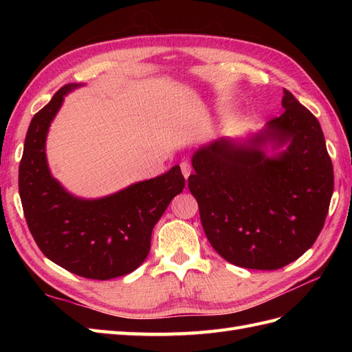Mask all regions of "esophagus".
<instances>
[{
  "label": "esophagus",
  "instance_id": "obj_1",
  "mask_svg": "<svg viewBox=\"0 0 352 352\" xmlns=\"http://www.w3.org/2000/svg\"><path fill=\"white\" fill-rule=\"evenodd\" d=\"M180 170H182L185 179H188L190 172H192V166H190L188 162H182V163H180Z\"/></svg>",
  "mask_w": 352,
  "mask_h": 352
}]
</instances>
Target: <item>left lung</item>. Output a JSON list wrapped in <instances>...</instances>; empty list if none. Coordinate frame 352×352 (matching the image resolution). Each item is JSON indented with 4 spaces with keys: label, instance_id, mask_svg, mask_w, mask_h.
<instances>
[{
    "label": "left lung",
    "instance_id": "obj_1",
    "mask_svg": "<svg viewBox=\"0 0 352 352\" xmlns=\"http://www.w3.org/2000/svg\"><path fill=\"white\" fill-rule=\"evenodd\" d=\"M283 114L272 119L251 146L221 140L192 157L188 188L198 202L202 229L226 261L276 270L313 247L333 194V166L316 116L283 89ZM288 150L267 159L265 140Z\"/></svg>",
    "mask_w": 352,
    "mask_h": 352
}]
</instances>
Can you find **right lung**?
<instances>
[{"instance_id": "add662e5", "label": "right lung", "mask_w": 352, "mask_h": 352, "mask_svg": "<svg viewBox=\"0 0 352 352\" xmlns=\"http://www.w3.org/2000/svg\"><path fill=\"white\" fill-rule=\"evenodd\" d=\"M61 87L32 119L19 166V194L28 228L47 258L82 278L109 280L132 273L146 258L151 233L185 188L180 167L101 199L67 194L50 175L45 138L63 97Z\"/></svg>"}]
</instances>
